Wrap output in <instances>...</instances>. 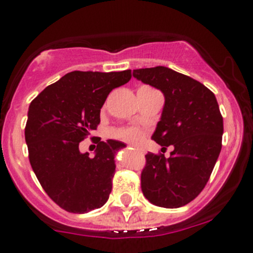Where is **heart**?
<instances>
[{"instance_id":"obj_1","label":"heart","mask_w":253,"mask_h":253,"mask_svg":"<svg viewBox=\"0 0 253 253\" xmlns=\"http://www.w3.org/2000/svg\"><path fill=\"white\" fill-rule=\"evenodd\" d=\"M116 137L121 139V141L138 146V144L142 143L144 136L139 129L134 128V127H126V128H121L116 131Z\"/></svg>"}]
</instances>
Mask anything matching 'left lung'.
<instances>
[{
	"mask_svg": "<svg viewBox=\"0 0 253 253\" xmlns=\"http://www.w3.org/2000/svg\"><path fill=\"white\" fill-rule=\"evenodd\" d=\"M133 77L163 92L152 139L174 147L169 158L146 154L142 192L157 207H184L205 188L221 151L224 121L216 97L202 83L166 67L136 69Z\"/></svg>",
	"mask_w": 253,
	"mask_h": 253,
	"instance_id": "obj_1",
	"label": "left lung"
}]
</instances>
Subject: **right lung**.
Instances as JSON below:
<instances>
[{
    "label": "right lung",
    "instance_id": "add662e5",
    "mask_svg": "<svg viewBox=\"0 0 253 253\" xmlns=\"http://www.w3.org/2000/svg\"><path fill=\"white\" fill-rule=\"evenodd\" d=\"M131 77V70H77L46 86L29 105L24 128L29 162L42 188L61 209L84 214L109 199L115 154L126 144L97 137L91 158L79 151V143L96 129L110 92Z\"/></svg>",
    "mask_w": 253,
    "mask_h": 253
}]
</instances>
